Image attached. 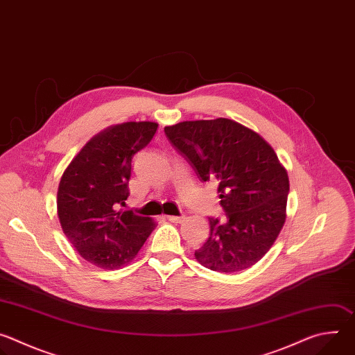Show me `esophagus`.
Here are the masks:
<instances>
[{
    "label": "esophagus",
    "instance_id": "1",
    "mask_svg": "<svg viewBox=\"0 0 355 355\" xmlns=\"http://www.w3.org/2000/svg\"><path fill=\"white\" fill-rule=\"evenodd\" d=\"M167 219L173 223H182L187 218L185 216H167Z\"/></svg>",
    "mask_w": 355,
    "mask_h": 355
}]
</instances>
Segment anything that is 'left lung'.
<instances>
[{
  "label": "left lung",
  "mask_w": 355,
  "mask_h": 355,
  "mask_svg": "<svg viewBox=\"0 0 355 355\" xmlns=\"http://www.w3.org/2000/svg\"><path fill=\"white\" fill-rule=\"evenodd\" d=\"M164 132L200 181L218 182L226 214V220L209 218V239L195 250V259L226 274L259 263L286 218L289 180L274 148L226 118L180 122Z\"/></svg>",
  "instance_id": "1"
}]
</instances>
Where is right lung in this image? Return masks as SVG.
<instances>
[{
    "instance_id": "1",
    "label": "right lung",
    "mask_w": 355,
    "mask_h": 355,
    "mask_svg": "<svg viewBox=\"0 0 355 355\" xmlns=\"http://www.w3.org/2000/svg\"><path fill=\"white\" fill-rule=\"evenodd\" d=\"M157 123L125 122L94 136L69 164L59 184L63 233L88 263L116 270L129 264L156 223L119 211L129 196L133 156L153 139Z\"/></svg>"
}]
</instances>
